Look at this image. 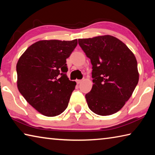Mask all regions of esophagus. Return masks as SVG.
I'll use <instances>...</instances> for the list:
<instances>
[{"instance_id": "1", "label": "esophagus", "mask_w": 155, "mask_h": 155, "mask_svg": "<svg viewBox=\"0 0 155 155\" xmlns=\"http://www.w3.org/2000/svg\"><path fill=\"white\" fill-rule=\"evenodd\" d=\"M83 80H76V82H77V84H80L81 82H82Z\"/></svg>"}]
</instances>
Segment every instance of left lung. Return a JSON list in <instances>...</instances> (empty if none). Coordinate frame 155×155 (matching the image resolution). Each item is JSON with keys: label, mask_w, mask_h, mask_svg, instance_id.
<instances>
[{"label": "left lung", "mask_w": 155, "mask_h": 155, "mask_svg": "<svg viewBox=\"0 0 155 155\" xmlns=\"http://www.w3.org/2000/svg\"><path fill=\"white\" fill-rule=\"evenodd\" d=\"M91 60L93 86L85 95L91 111L109 115L121 109L139 81L137 62L125 44L111 35L78 39Z\"/></svg>", "instance_id": "8db88e82"}]
</instances>
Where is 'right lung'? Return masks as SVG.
Segmentation results:
<instances>
[{"instance_id": "obj_1", "label": "right lung", "mask_w": 155, "mask_h": 155, "mask_svg": "<svg viewBox=\"0 0 155 155\" xmlns=\"http://www.w3.org/2000/svg\"><path fill=\"white\" fill-rule=\"evenodd\" d=\"M77 40H41L26 50L16 65L18 90L44 115L53 117L67 108L76 86L68 78L66 59Z\"/></svg>"}]
</instances>
